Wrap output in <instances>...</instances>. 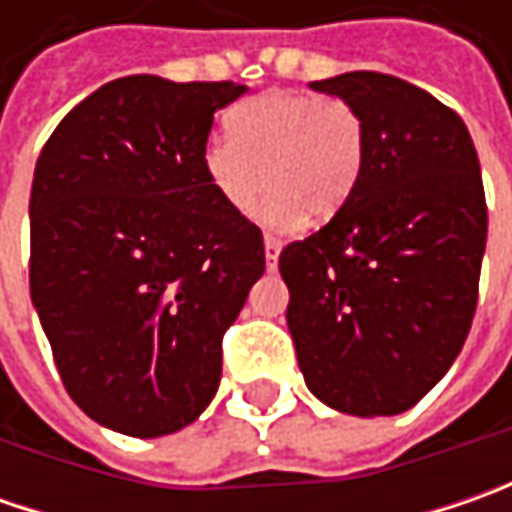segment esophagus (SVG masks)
I'll return each instance as SVG.
<instances>
[{"mask_svg": "<svg viewBox=\"0 0 512 512\" xmlns=\"http://www.w3.org/2000/svg\"><path fill=\"white\" fill-rule=\"evenodd\" d=\"M279 253H282V239H276V236H265V262L267 270H276L279 267Z\"/></svg>", "mask_w": 512, "mask_h": 512, "instance_id": "esophagus-1", "label": "esophagus"}]
</instances>
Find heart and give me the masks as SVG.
I'll return each instance as SVG.
<instances>
[{
    "label": "heart",
    "mask_w": 512,
    "mask_h": 512,
    "mask_svg": "<svg viewBox=\"0 0 512 512\" xmlns=\"http://www.w3.org/2000/svg\"><path fill=\"white\" fill-rule=\"evenodd\" d=\"M227 133L207 139L202 165L219 199L236 213H250L273 185L262 205L267 225H299L305 213L322 222L359 185L364 122L339 96L270 90L230 110Z\"/></svg>",
    "instance_id": "heart-1"
}]
</instances>
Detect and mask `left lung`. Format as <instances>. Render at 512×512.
Returning <instances> with one entry per match:
<instances>
[{
	"label": "left lung",
	"instance_id": "obj_1",
	"mask_svg": "<svg viewBox=\"0 0 512 512\" xmlns=\"http://www.w3.org/2000/svg\"><path fill=\"white\" fill-rule=\"evenodd\" d=\"M364 122V168L279 270L307 387L350 416H396L456 362L479 299L487 205L456 110L404 79L353 70L310 82Z\"/></svg>",
	"mask_w": 512,
	"mask_h": 512
}]
</instances>
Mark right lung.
Listing matches in <instances>:
<instances>
[{"mask_svg":"<svg viewBox=\"0 0 512 512\" xmlns=\"http://www.w3.org/2000/svg\"><path fill=\"white\" fill-rule=\"evenodd\" d=\"M245 85L125 76L56 125L30 187V299L70 399L116 433L199 419L222 336L265 273L262 230L202 165Z\"/></svg>","mask_w":512,"mask_h":512,"instance_id":"right-lung-1","label":"right lung"}]
</instances>
